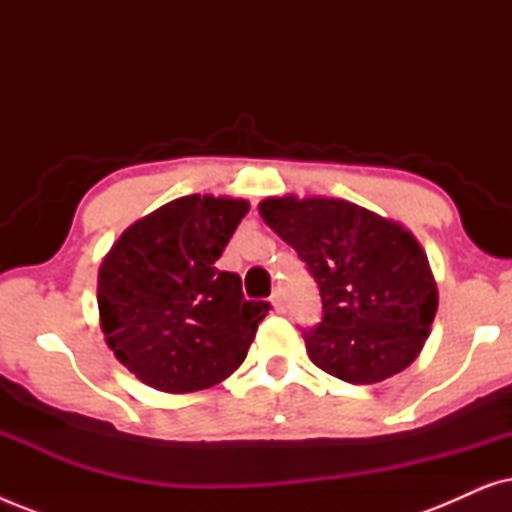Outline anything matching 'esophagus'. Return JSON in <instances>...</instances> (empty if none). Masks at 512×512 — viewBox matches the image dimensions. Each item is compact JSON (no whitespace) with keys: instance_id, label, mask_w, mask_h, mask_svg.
I'll list each match as a JSON object with an SVG mask.
<instances>
[{"instance_id":"obj_1","label":"esophagus","mask_w":512,"mask_h":512,"mask_svg":"<svg viewBox=\"0 0 512 512\" xmlns=\"http://www.w3.org/2000/svg\"><path fill=\"white\" fill-rule=\"evenodd\" d=\"M272 307H275L277 312H284L286 310V303H284V293H282V289H277L275 293H272Z\"/></svg>"}]
</instances>
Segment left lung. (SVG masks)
<instances>
[{"mask_svg": "<svg viewBox=\"0 0 512 512\" xmlns=\"http://www.w3.org/2000/svg\"><path fill=\"white\" fill-rule=\"evenodd\" d=\"M258 212L319 286L324 317L303 333L314 366L338 380L375 384L417 359L438 289L410 230L335 198H265Z\"/></svg>", "mask_w": 512, "mask_h": 512, "instance_id": "left-lung-1", "label": "left lung"}]
</instances>
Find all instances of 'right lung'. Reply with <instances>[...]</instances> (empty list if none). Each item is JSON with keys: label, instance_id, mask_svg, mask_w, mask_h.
<instances>
[{"label": "right lung", "instance_id": "obj_1", "mask_svg": "<svg viewBox=\"0 0 512 512\" xmlns=\"http://www.w3.org/2000/svg\"><path fill=\"white\" fill-rule=\"evenodd\" d=\"M247 212V200L186 195L132 223L104 256V340L149 387H214L247 356L270 303L244 300L242 279L214 265Z\"/></svg>", "mask_w": 512, "mask_h": 512}]
</instances>
